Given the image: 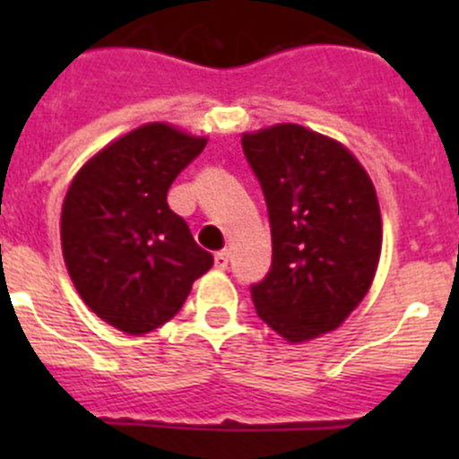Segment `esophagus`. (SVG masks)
<instances>
[{
	"label": "esophagus",
	"instance_id": "1",
	"mask_svg": "<svg viewBox=\"0 0 459 459\" xmlns=\"http://www.w3.org/2000/svg\"><path fill=\"white\" fill-rule=\"evenodd\" d=\"M213 264H216V269L225 271L227 264H230V253H227V250H221V253L213 255Z\"/></svg>",
	"mask_w": 459,
	"mask_h": 459
}]
</instances>
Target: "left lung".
<instances>
[{
  "mask_svg": "<svg viewBox=\"0 0 459 459\" xmlns=\"http://www.w3.org/2000/svg\"><path fill=\"white\" fill-rule=\"evenodd\" d=\"M266 200L271 269L250 285L262 322L290 342L333 331L363 301L381 253L375 186L340 142L278 124L241 137Z\"/></svg>",
  "mask_w": 459,
  "mask_h": 459,
  "instance_id": "1",
  "label": "left lung"
}]
</instances>
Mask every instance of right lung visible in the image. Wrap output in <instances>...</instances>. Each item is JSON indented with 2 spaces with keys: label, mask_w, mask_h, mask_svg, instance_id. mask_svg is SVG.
<instances>
[{
  "label": "right lung",
  "mask_w": 459,
  "mask_h": 459,
  "mask_svg": "<svg viewBox=\"0 0 459 459\" xmlns=\"http://www.w3.org/2000/svg\"><path fill=\"white\" fill-rule=\"evenodd\" d=\"M206 140L168 124L119 137L73 179L62 209V248L73 285L100 319L124 333L163 326L213 266L168 190Z\"/></svg>",
  "instance_id": "add662e5"
}]
</instances>
